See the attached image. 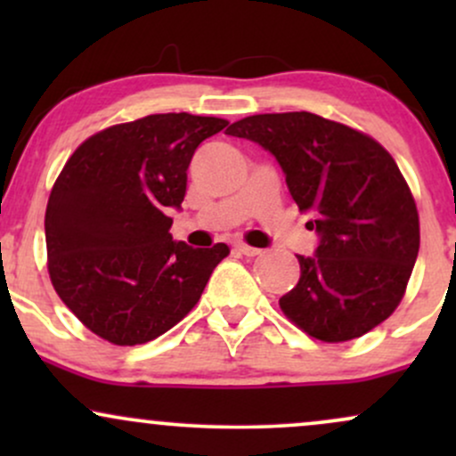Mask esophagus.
<instances>
[{
    "instance_id": "1",
    "label": "esophagus",
    "mask_w": 456,
    "mask_h": 456,
    "mask_svg": "<svg viewBox=\"0 0 456 456\" xmlns=\"http://www.w3.org/2000/svg\"><path fill=\"white\" fill-rule=\"evenodd\" d=\"M235 250L246 255V257H257V255H261L259 248H255V246H248V244H235Z\"/></svg>"
}]
</instances>
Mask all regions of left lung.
I'll use <instances>...</instances> for the list:
<instances>
[{"label":"left lung","mask_w":456,"mask_h":456,"mask_svg":"<svg viewBox=\"0 0 456 456\" xmlns=\"http://www.w3.org/2000/svg\"><path fill=\"white\" fill-rule=\"evenodd\" d=\"M279 160L287 188L311 214L315 255L279 300L308 337L343 343L379 326L410 281L420 223L410 186L392 156L369 134L308 111L264 113L227 130Z\"/></svg>","instance_id":"1"}]
</instances>
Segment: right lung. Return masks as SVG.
Listing matches in <instances>:
<instances>
[{
    "label": "right lung",
    "instance_id": "1",
    "mask_svg": "<svg viewBox=\"0 0 456 456\" xmlns=\"http://www.w3.org/2000/svg\"><path fill=\"white\" fill-rule=\"evenodd\" d=\"M227 119L159 113L83 141L45 214L49 276L78 322L113 345L154 341L188 315L227 244L175 242L186 171L201 141Z\"/></svg>",
    "mask_w": 456,
    "mask_h": 456
}]
</instances>
